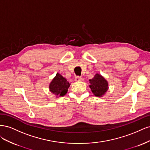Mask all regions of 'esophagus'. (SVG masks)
Wrapping results in <instances>:
<instances>
[{
    "instance_id": "esophagus-1",
    "label": "esophagus",
    "mask_w": 150,
    "mask_h": 150,
    "mask_svg": "<svg viewBox=\"0 0 150 150\" xmlns=\"http://www.w3.org/2000/svg\"><path fill=\"white\" fill-rule=\"evenodd\" d=\"M75 81H83L84 80V79L82 78V77L80 76H77L75 78Z\"/></svg>"
}]
</instances>
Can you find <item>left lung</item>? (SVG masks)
Instances as JSON below:
<instances>
[{"instance_id": "obj_1", "label": "left lung", "mask_w": 150, "mask_h": 150, "mask_svg": "<svg viewBox=\"0 0 150 150\" xmlns=\"http://www.w3.org/2000/svg\"><path fill=\"white\" fill-rule=\"evenodd\" d=\"M89 88L94 96L101 97L108 89V83L101 75L96 74L94 78L89 79Z\"/></svg>"}]
</instances>
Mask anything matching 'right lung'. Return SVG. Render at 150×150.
<instances>
[{
	"mask_svg": "<svg viewBox=\"0 0 150 150\" xmlns=\"http://www.w3.org/2000/svg\"><path fill=\"white\" fill-rule=\"evenodd\" d=\"M70 84L66 78L60 74L57 73L49 84V90L57 96H63L67 93Z\"/></svg>",
	"mask_w": 150,
	"mask_h": 150,
	"instance_id": "right-lung-1",
	"label": "right lung"
}]
</instances>
